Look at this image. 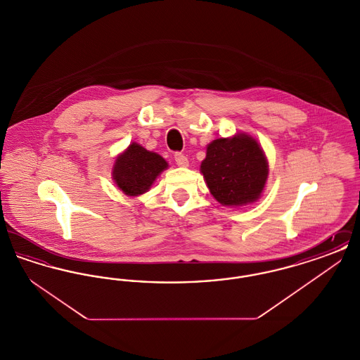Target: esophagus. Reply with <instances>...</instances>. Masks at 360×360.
Masks as SVG:
<instances>
[{
    "label": "esophagus",
    "instance_id": "esophagus-1",
    "mask_svg": "<svg viewBox=\"0 0 360 360\" xmlns=\"http://www.w3.org/2000/svg\"><path fill=\"white\" fill-rule=\"evenodd\" d=\"M175 163L179 166V167H188V158L184 154H175Z\"/></svg>",
    "mask_w": 360,
    "mask_h": 360
}]
</instances>
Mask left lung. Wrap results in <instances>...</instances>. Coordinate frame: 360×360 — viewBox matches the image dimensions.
<instances>
[{
  "mask_svg": "<svg viewBox=\"0 0 360 360\" xmlns=\"http://www.w3.org/2000/svg\"><path fill=\"white\" fill-rule=\"evenodd\" d=\"M200 172L217 202L239 207L260 198L269 178V162L255 137L238 132L206 146Z\"/></svg>",
  "mask_w": 360,
  "mask_h": 360,
  "instance_id": "8db88e82",
  "label": "left lung"
}]
</instances>
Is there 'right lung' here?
Segmentation results:
<instances>
[{"instance_id": "1", "label": "right lung", "mask_w": 360, "mask_h": 360, "mask_svg": "<svg viewBox=\"0 0 360 360\" xmlns=\"http://www.w3.org/2000/svg\"><path fill=\"white\" fill-rule=\"evenodd\" d=\"M167 167L169 163L165 158L132 141L117 155L112 167V178L122 194L139 197L151 188L156 178Z\"/></svg>"}]
</instances>
